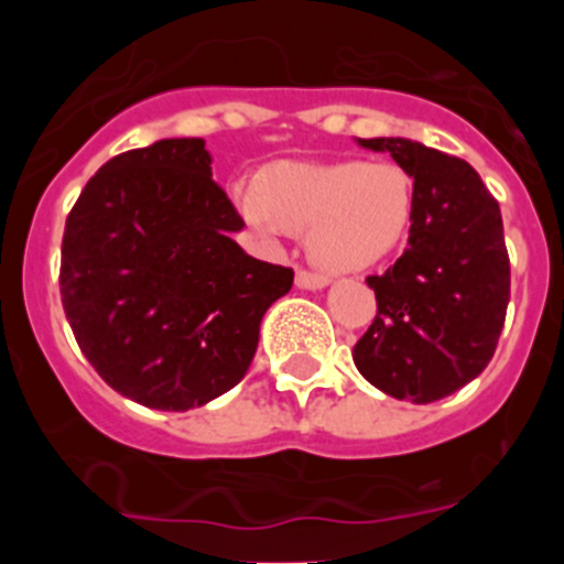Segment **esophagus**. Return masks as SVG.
Here are the masks:
<instances>
[{
  "mask_svg": "<svg viewBox=\"0 0 564 564\" xmlns=\"http://www.w3.org/2000/svg\"><path fill=\"white\" fill-rule=\"evenodd\" d=\"M294 283H297L300 289H308V292H318V289H324L329 283V278L318 275V272H308V270H300L297 278H294Z\"/></svg>",
  "mask_w": 564,
  "mask_h": 564,
  "instance_id": "esophagus-1",
  "label": "esophagus"
}]
</instances>
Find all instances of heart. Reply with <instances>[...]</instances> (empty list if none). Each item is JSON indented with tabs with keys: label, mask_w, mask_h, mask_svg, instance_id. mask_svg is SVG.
<instances>
[{
	"label": "heart",
	"mask_w": 564,
	"mask_h": 564,
	"mask_svg": "<svg viewBox=\"0 0 564 564\" xmlns=\"http://www.w3.org/2000/svg\"><path fill=\"white\" fill-rule=\"evenodd\" d=\"M235 207L264 237L305 231L311 259L360 272L392 256L414 218V180L390 161L275 163L259 187L237 185Z\"/></svg>",
	"instance_id": "b5f03b06"
}]
</instances>
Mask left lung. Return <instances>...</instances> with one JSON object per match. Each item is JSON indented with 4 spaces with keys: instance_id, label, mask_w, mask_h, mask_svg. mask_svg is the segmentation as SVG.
<instances>
[{
    "instance_id": "obj_1",
    "label": "left lung",
    "mask_w": 564,
    "mask_h": 564,
    "mask_svg": "<svg viewBox=\"0 0 564 564\" xmlns=\"http://www.w3.org/2000/svg\"><path fill=\"white\" fill-rule=\"evenodd\" d=\"M357 144L412 174L414 218L401 259L368 278L377 316L351 357L398 401H440L480 377L497 349L510 300L502 213L460 158L401 135Z\"/></svg>"
}]
</instances>
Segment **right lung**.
<instances>
[{
  "label": "right lung",
  "mask_w": 564,
  "mask_h": 564,
  "mask_svg": "<svg viewBox=\"0 0 564 564\" xmlns=\"http://www.w3.org/2000/svg\"><path fill=\"white\" fill-rule=\"evenodd\" d=\"M242 226L204 139L122 152L87 182L67 215L59 292L108 388L187 412L246 377L294 272L248 256L231 240Z\"/></svg>",
  "instance_id": "right-lung-1"
}]
</instances>
